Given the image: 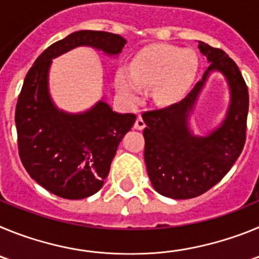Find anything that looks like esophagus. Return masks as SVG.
Here are the masks:
<instances>
[{"label":"esophagus","instance_id":"1","mask_svg":"<svg viewBox=\"0 0 259 259\" xmlns=\"http://www.w3.org/2000/svg\"><path fill=\"white\" fill-rule=\"evenodd\" d=\"M136 130H144L145 128V122H144V119L141 118V115L137 116L136 122H135V125H134Z\"/></svg>","mask_w":259,"mask_h":259}]
</instances>
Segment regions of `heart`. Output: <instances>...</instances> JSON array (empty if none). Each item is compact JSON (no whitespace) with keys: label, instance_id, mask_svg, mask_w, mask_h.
Segmentation results:
<instances>
[{"label":"heart","instance_id":"1","mask_svg":"<svg viewBox=\"0 0 259 259\" xmlns=\"http://www.w3.org/2000/svg\"><path fill=\"white\" fill-rule=\"evenodd\" d=\"M197 57L191 50L161 45L145 50L132 62L130 74L116 72L115 85L125 101L135 104L140 87H152L155 104L170 105L180 100L197 74Z\"/></svg>","mask_w":259,"mask_h":259}]
</instances>
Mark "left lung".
<instances>
[{"label":"left lung","mask_w":259,"mask_h":259,"mask_svg":"<svg viewBox=\"0 0 259 259\" xmlns=\"http://www.w3.org/2000/svg\"><path fill=\"white\" fill-rule=\"evenodd\" d=\"M198 49L210 66L188 96L143 114L148 175L158 193L174 200L197 197L221 182L241 154L246 139L249 95L239 67L222 49L202 41ZM212 72H221L228 80L230 106L221 124L200 137L190 131L189 116Z\"/></svg>","instance_id":"1"}]
</instances>
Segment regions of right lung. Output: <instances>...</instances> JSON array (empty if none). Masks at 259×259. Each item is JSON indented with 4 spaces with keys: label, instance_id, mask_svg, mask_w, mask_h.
Returning <instances> with one entry per match:
<instances>
[{
    "label": "right lung",
    "instance_id": "right-lung-1",
    "mask_svg": "<svg viewBox=\"0 0 259 259\" xmlns=\"http://www.w3.org/2000/svg\"><path fill=\"white\" fill-rule=\"evenodd\" d=\"M127 40L104 31H77L50 45L29 68L15 110L22 163L50 193L80 200L102 188L119 143L135 124V114L113 111L104 100L84 113H66L49 93L52 59L77 47L118 56Z\"/></svg>",
    "mask_w": 259,
    "mask_h": 259
}]
</instances>
